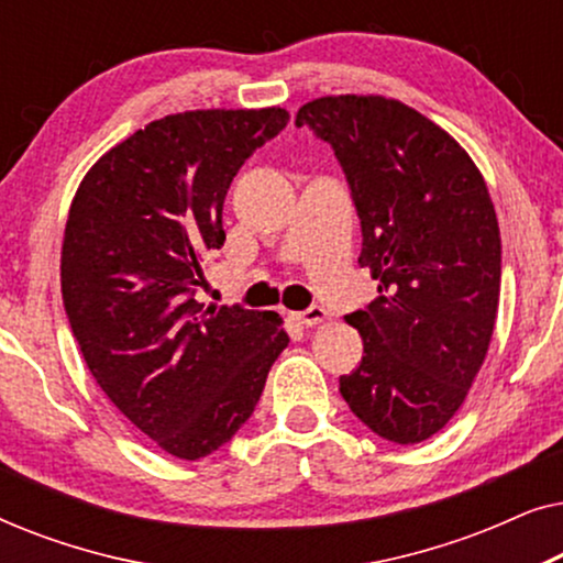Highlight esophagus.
I'll list each match as a JSON object with an SVG mask.
<instances>
[{
	"label": "esophagus",
	"instance_id": "esophagus-1",
	"mask_svg": "<svg viewBox=\"0 0 563 563\" xmlns=\"http://www.w3.org/2000/svg\"><path fill=\"white\" fill-rule=\"evenodd\" d=\"M295 318L302 322V325H320V322H325L328 312H325V307L312 305V307H307V310H302V312H295Z\"/></svg>",
	"mask_w": 563,
	"mask_h": 563
}]
</instances>
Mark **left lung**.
I'll return each instance as SVG.
<instances>
[{"instance_id": "obj_1", "label": "left lung", "mask_w": 563, "mask_h": 563, "mask_svg": "<svg viewBox=\"0 0 563 563\" xmlns=\"http://www.w3.org/2000/svg\"><path fill=\"white\" fill-rule=\"evenodd\" d=\"M295 122L333 145L364 233L358 264L379 282L366 310L345 314L364 358L341 376V395L376 435L426 441L464 405L495 333L503 241L487 184L399 99L330 95Z\"/></svg>"}]
</instances>
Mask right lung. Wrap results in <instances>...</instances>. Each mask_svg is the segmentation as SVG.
<instances>
[{
	"label": "right lung",
	"instance_id": "1",
	"mask_svg": "<svg viewBox=\"0 0 563 563\" xmlns=\"http://www.w3.org/2000/svg\"><path fill=\"white\" fill-rule=\"evenodd\" d=\"M284 107L166 114L89 168L68 207L60 291L110 402L176 459L238 433L289 335L276 312L205 307L202 258L225 243L222 205Z\"/></svg>",
	"mask_w": 563,
	"mask_h": 563
}]
</instances>
